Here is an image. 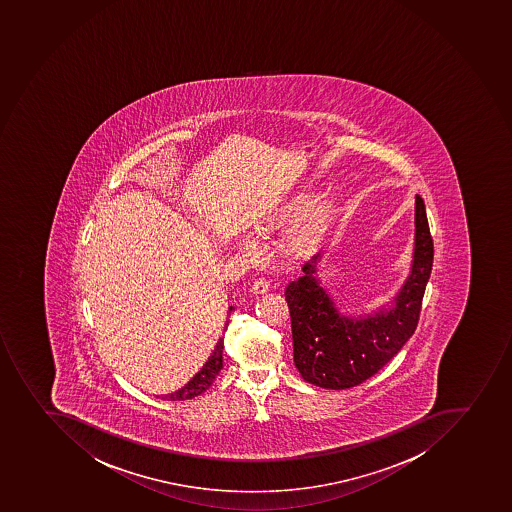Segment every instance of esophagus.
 I'll list each match as a JSON object with an SVG mask.
<instances>
[{"label":"esophagus","mask_w":512,"mask_h":512,"mask_svg":"<svg viewBox=\"0 0 512 512\" xmlns=\"http://www.w3.org/2000/svg\"><path fill=\"white\" fill-rule=\"evenodd\" d=\"M270 288V283L265 278H257L254 283H252V291L254 293H265Z\"/></svg>","instance_id":"1"}]
</instances>
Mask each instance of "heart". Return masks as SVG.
<instances>
[{"mask_svg": "<svg viewBox=\"0 0 512 512\" xmlns=\"http://www.w3.org/2000/svg\"><path fill=\"white\" fill-rule=\"evenodd\" d=\"M308 199H310V194L305 193V191L296 193L295 196L286 199L282 206H280V209L277 212H273L272 216L263 217L260 221L254 222L255 234L268 235L272 230L278 229V227L282 226L283 222L288 221L293 214L300 211L301 207L305 206L306 202H308ZM324 211H326V207L323 204H318L313 209V212H311L310 217H308V222H306L305 226L293 232L290 239L291 252L301 254V252H305L313 244L316 226L323 219Z\"/></svg>", "mask_w": 512, "mask_h": 512, "instance_id": "1", "label": "heart"}]
</instances>
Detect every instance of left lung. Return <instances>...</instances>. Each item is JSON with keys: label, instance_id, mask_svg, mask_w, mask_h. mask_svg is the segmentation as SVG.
Listing matches in <instances>:
<instances>
[{"label": "left lung", "instance_id": "1", "mask_svg": "<svg viewBox=\"0 0 512 512\" xmlns=\"http://www.w3.org/2000/svg\"><path fill=\"white\" fill-rule=\"evenodd\" d=\"M412 273L395 298V308L366 319L341 318L313 273L319 255L303 265L305 275L288 283L293 361L301 377L323 389H351L374 376L417 329L432 273L433 239L422 197L415 199Z\"/></svg>", "mask_w": 512, "mask_h": 512}]
</instances>
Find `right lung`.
I'll return each instance as SVG.
<instances>
[{
	"instance_id": "obj_1",
	"label": "right lung",
	"mask_w": 512,
	"mask_h": 512,
	"mask_svg": "<svg viewBox=\"0 0 512 512\" xmlns=\"http://www.w3.org/2000/svg\"><path fill=\"white\" fill-rule=\"evenodd\" d=\"M232 310V308H230ZM229 324V321H227ZM222 351H224V339H219L216 349L212 351L211 356L207 359L206 364L202 366L201 371L197 372L193 379L189 380L188 384L176 390L173 394L165 395L168 400H188L194 399L202 392H206L211 387L212 382L219 376L222 369Z\"/></svg>"
}]
</instances>
